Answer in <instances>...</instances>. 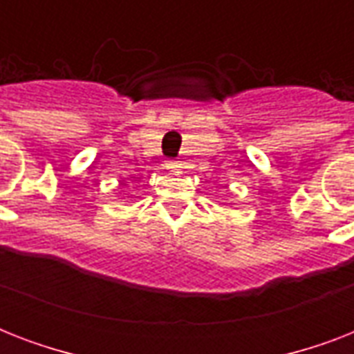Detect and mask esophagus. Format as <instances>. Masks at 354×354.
I'll use <instances>...</instances> for the list:
<instances>
[{"label": "esophagus", "mask_w": 354, "mask_h": 354, "mask_svg": "<svg viewBox=\"0 0 354 354\" xmlns=\"http://www.w3.org/2000/svg\"><path fill=\"white\" fill-rule=\"evenodd\" d=\"M165 169L169 172H180V169H182V163H178V161H167Z\"/></svg>", "instance_id": "obj_1"}]
</instances>
